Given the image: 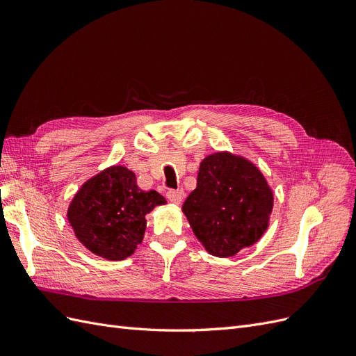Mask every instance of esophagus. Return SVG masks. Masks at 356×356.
Segmentation results:
<instances>
[{
    "mask_svg": "<svg viewBox=\"0 0 356 356\" xmlns=\"http://www.w3.org/2000/svg\"><path fill=\"white\" fill-rule=\"evenodd\" d=\"M166 199L174 203V204H179L182 202V199H184V191L182 190H169L166 193Z\"/></svg>",
    "mask_w": 356,
    "mask_h": 356,
    "instance_id": "1",
    "label": "esophagus"
}]
</instances>
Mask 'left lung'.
<instances>
[{"label":"left lung","mask_w":356,"mask_h":356,"mask_svg":"<svg viewBox=\"0 0 356 356\" xmlns=\"http://www.w3.org/2000/svg\"><path fill=\"white\" fill-rule=\"evenodd\" d=\"M272 208L261 172L242 157L217 153L200 163L197 187L182 212L209 254L233 257L261 238Z\"/></svg>","instance_id":"left-lung-1"}]
</instances>
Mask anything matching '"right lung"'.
<instances>
[{
    "label": "right lung",
    "instance_id": "right-lung-1",
    "mask_svg": "<svg viewBox=\"0 0 356 356\" xmlns=\"http://www.w3.org/2000/svg\"><path fill=\"white\" fill-rule=\"evenodd\" d=\"M165 197L143 191L136 177L124 166H113L89 179L74 196L68 221L77 239L106 260H124L143 242L145 215Z\"/></svg>",
    "mask_w": 356,
    "mask_h": 356
}]
</instances>
